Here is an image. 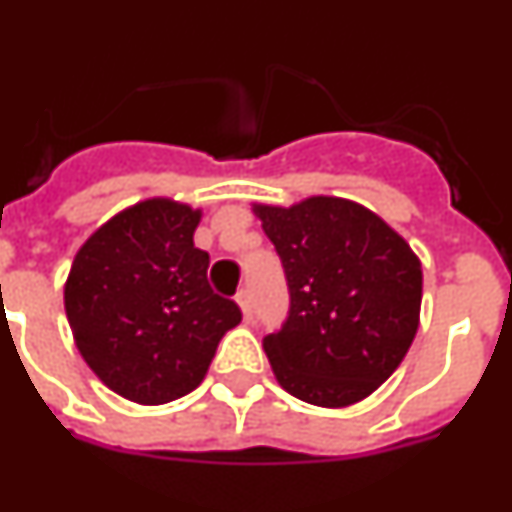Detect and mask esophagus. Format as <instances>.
Wrapping results in <instances>:
<instances>
[{
    "label": "esophagus",
    "instance_id": "obj_1",
    "mask_svg": "<svg viewBox=\"0 0 512 512\" xmlns=\"http://www.w3.org/2000/svg\"><path fill=\"white\" fill-rule=\"evenodd\" d=\"M235 302L241 305L243 318L251 320V318H253V300H251V292H248V289H241V292H238V297H235Z\"/></svg>",
    "mask_w": 512,
    "mask_h": 512
}]
</instances>
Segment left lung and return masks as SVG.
<instances>
[{
    "instance_id": "left-lung-1",
    "label": "left lung",
    "mask_w": 512,
    "mask_h": 512,
    "mask_svg": "<svg viewBox=\"0 0 512 512\" xmlns=\"http://www.w3.org/2000/svg\"><path fill=\"white\" fill-rule=\"evenodd\" d=\"M253 212L289 287L287 320L264 338L277 382L318 408L369 397L418 333L420 259L382 217L343 197L253 205Z\"/></svg>"
}]
</instances>
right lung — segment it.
Returning a JSON list of instances; mask_svg holds the SVG:
<instances>
[{
  "mask_svg": "<svg viewBox=\"0 0 512 512\" xmlns=\"http://www.w3.org/2000/svg\"><path fill=\"white\" fill-rule=\"evenodd\" d=\"M202 210L153 197L117 212L76 251L63 305L76 348L112 392L164 405L200 387L220 338L241 323L194 246Z\"/></svg>",
  "mask_w": 512,
  "mask_h": 512,
  "instance_id": "right-lung-1",
  "label": "right lung"
}]
</instances>
